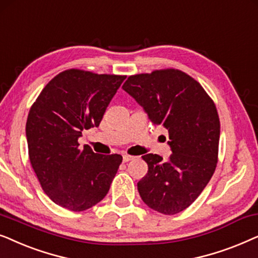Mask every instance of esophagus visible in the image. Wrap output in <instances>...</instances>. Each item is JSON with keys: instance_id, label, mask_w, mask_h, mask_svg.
<instances>
[{"instance_id": "esophagus-1", "label": "esophagus", "mask_w": 258, "mask_h": 258, "mask_svg": "<svg viewBox=\"0 0 258 258\" xmlns=\"http://www.w3.org/2000/svg\"><path fill=\"white\" fill-rule=\"evenodd\" d=\"M133 159H135V157L130 156V154H123L122 156V160L125 161V163H127V161H130V160H133Z\"/></svg>"}]
</instances>
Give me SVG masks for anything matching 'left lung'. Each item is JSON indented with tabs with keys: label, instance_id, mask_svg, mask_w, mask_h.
<instances>
[{
	"label": "left lung",
	"instance_id": "8db88e82",
	"mask_svg": "<svg viewBox=\"0 0 258 258\" xmlns=\"http://www.w3.org/2000/svg\"><path fill=\"white\" fill-rule=\"evenodd\" d=\"M122 88L154 125L167 130L172 151L167 161L143 156L149 170L138 183L140 197L160 214L176 215L197 199L217 166L221 123L215 102L198 81L174 68L131 75Z\"/></svg>",
	"mask_w": 258,
	"mask_h": 258
}]
</instances>
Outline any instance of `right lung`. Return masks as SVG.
Returning <instances> with one entry per match:
<instances>
[{
  "label": "right lung",
  "mask_w": 258,
  "mask_h": 258,
  "mask_svg": "<svg viewBox=\"0 0 258 258\" xmlns=\"http://www.w3.org/2000/svg\"><path fill=\"white\" fill-rule=\"evenodd\" d=\"M126 75L78 68L54 77L29 109L28 154L41 187L55 204L84 211L102 201L122 157L80 149L81 131L99 126Z\"/></svg>",
  "instance_id": "obj_1"
}]
</instances>
